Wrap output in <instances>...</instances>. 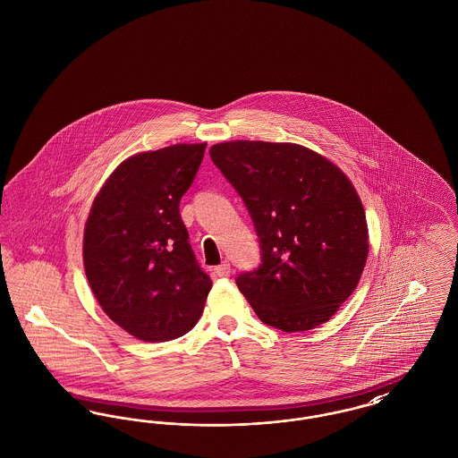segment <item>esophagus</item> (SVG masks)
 Returning <instances> with one entry per match:
<instances>
[{"instance_id": "obj_1", "label": "esophagus", "mask_w": 458, "mask_h": 458, "mask_svg": "<svg viewBox=\"0 0 458 458\" xmlns=\"http://www.w3.org/2000/svg\"><path fill=\"white\" fill-rule=\"evenodd\" d=\"M215 273H216V276H219V278H226V276H230V273H232L230 262H221L219 266L215 267Z\"/></svg>"}]
</instances>
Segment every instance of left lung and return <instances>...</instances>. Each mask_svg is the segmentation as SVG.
Here are the masks:
<instances>
[{
    "mask_svg": "<svg viewBox=\"0 0 458 458\" xmlns=\"http://www.w3.org/2000/svg\"><path fill=\"white\" fill-rule=\"evenodd\" d=\"M209 154L259 237V267L235 280L258 318L286 333L329 321L355 290L369 252L352 182L299 144L232 140Z\"/></svg>",
    "mask_w": 458,
    "mask_h": 458,
    "instance_id": "obj_1",
    "label": "left lung"
}]
</instances>
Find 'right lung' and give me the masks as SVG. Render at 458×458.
<instances>
[{"label": "right lung", "instance_id": "1", "mask_svg": "<svg viewBox=\"0 0 458 458\" xmlns=\"http://www.w3.org/2000/svg\"><path fill=\"white\" fill-rule=\"evenodd\" d=\"M206 144H174L125 159L94 199L84 267L103 310L131 336L168 342L196 327L211 278L180 216Z\"/></svg>", "mask_w": 458, "mask_h": 458}]
</instances>
